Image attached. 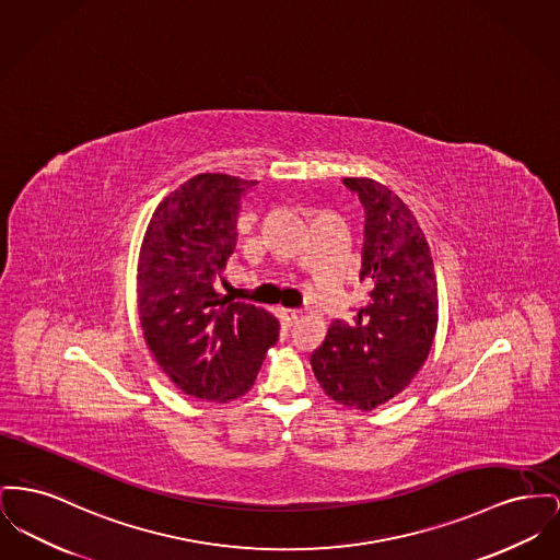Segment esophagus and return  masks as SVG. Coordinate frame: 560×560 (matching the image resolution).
Segmentation results:
<instances>
[{
  "instance_id": "esophagus-1",
  "label": "esophagus",
  "mask_w": 560,
  "mask_h": 560,
  "mask_svg": "<svg viewBox=\"0 0 560 560\" xmlns=\"http://www.w3.org/2000/svg\"><path fill=\"white\" fill-rule=\"evenodd\" d=\"M279 317H281V322H283L285 326H294L298 322V317H300V313L294 311V308H279Z\"/></svg>"
}]
</instances>
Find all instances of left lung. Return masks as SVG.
Instances as JSON below:
<instances>
[{
	"label": "left lung",
	"mask_w": 560,
	"mask_h": 560,
	"mask_svg": "<svg viewBox=\"0 0 560 560\" xmlns=\"http://www.w3.org/2000/svg\"><path fill=\"white\" fill-rule=\"evenodd\" d=\"M362 200V270L368 302L351 324L334 319L311 365L338 404L372 410L401 394L428 360L438 328V283L428 238L387 186L345 177Z\"/></svg>",
	"instance_id": "obj_1"
}]
</instances>
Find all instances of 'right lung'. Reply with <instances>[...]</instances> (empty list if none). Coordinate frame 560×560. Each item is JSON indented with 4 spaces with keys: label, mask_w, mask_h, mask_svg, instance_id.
<instances>
[{
    "label": "right lung",
    "mask_w": 560,
    "mask_h": 560,
    "mask_svg": "<svg viewBox=\"0 0 560 560\" xmlns=\"http://www.w3.org/2000/svg\"><path fill=\"white\" fill-rule=\"evenodd\" d=\"M258 182L200 173L156 207L137 264L143 338L166 376L202 401L247 394L279 322L215 292L236 247L241 198Z\"/></svg>",
    "instance_id": "add662e5"
}]
</instances>
